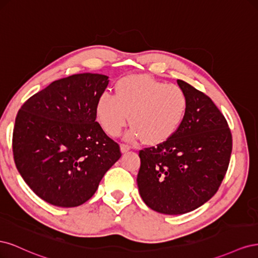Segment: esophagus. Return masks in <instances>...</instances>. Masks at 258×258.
Masks as SVG:
<instances>
[{
    "mask_svg": "<svg viewBox=\"0 0 258 258\" xmlns=\"http://www.w3.org/2000/svg\"><path fill=\"white\" fill-rule=\"evenodd\" d=\"M129 150H130V146L128 144H124V143L120 144V151H121V153H126Z\"/></svg>",
    "mask_w": 258,
    "mask_h": 258,
    "instance_id": "obj_1",
    "label": "esophagus"
}]
</instances>
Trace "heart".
<instances>
[{"label":"heart","mask_w":258,"mask_h":258,"mask_svg":"<svg viewBox=\"0 0 258 258\" xmlns=\"http://www.w3.org/2000/svg\"><path fill=\"white\" fill-rule=\"evenodd\" d=\"M186 110L187 97L179 86L147 76H129L116 83L115 96L104 92L99 98L96 113L108 136H118L130 115L134 124L130 139L143 137L146 142L159 143L181 127Z\"/></svg>","instance_id":"1"}]
</instances>
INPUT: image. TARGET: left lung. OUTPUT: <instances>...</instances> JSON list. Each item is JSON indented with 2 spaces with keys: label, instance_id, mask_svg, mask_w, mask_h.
<instances>
[{
  "label": "left lung",
  "instance_id": "8db88e82",
  "mask_svg": "<svg viewBox=\"0 0 258 258\" xmlns=\"http://www.w3.org/2000/svg\"><path fill=\"white\" fill-rule=\"evenodd\" d=\"M187 97L181 127L166 141L139 152V191L156 212L177 215L212 198L227 172L232 137L227 120L204 92L184 81Z\"/></svg>",
  "mask_w": 258,
  "mask_h": 258
}]
</instances>
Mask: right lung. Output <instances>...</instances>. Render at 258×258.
I'll use <instances>...</instances> for the list:
<instances>
[{
  "label": "right lung",
  "instance_id": "add662e5",
  "mask_svg": "<svg viewBox=\"0 0 258 258\" xmlns=\"http://www.w3.org/2000/svg\"><path fill=\"white\" fill-rule=\"evenodd\" d=\"M102 74L52 82L22 104L13 130L15 165L28 186L50 205L85 204L120 158L119 145L96 121Z\"/></svg>",
  "mask_w": 258,
  "mask_h": 258
}]
</instances>
